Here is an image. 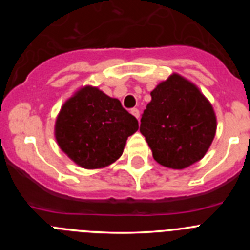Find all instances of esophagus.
<instances>
[{
  "instance_id": "obj_1",
  "label": "esophagus",
  "mask_w": 250,
  "mask_h": 250,
  "mask_svg": "<svg viewBox=\"0 0 250 250\" xmlns=\"http://www.w3.org/2000/svg\"><path fill=\"white\" fill-rule=\"evenodd\" d=\"M130 112H131V114L134 115L136 119H138V120L140 119V112H139L138 109H131V111H130Z\"/></svg>"
}]
</instances>
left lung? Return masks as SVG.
I'll return each instance as SVG.
<instances>
[{"label": "left lung", "mask_w": 250, "mask_h": 250, "mask_svg": "<svg viewBox=\"0 0 250 250\" xmlns=\"http://www.w3.org/2000/svg\"><path fill=\"white\" fill-rule=\"evenodd\" d=\"M140 132L163 167L184 169L204 158L216 131L213 106L200 90L178 74L150 92Z\"/></svg>", "instance_id": "8db88e82"}]
</instances>
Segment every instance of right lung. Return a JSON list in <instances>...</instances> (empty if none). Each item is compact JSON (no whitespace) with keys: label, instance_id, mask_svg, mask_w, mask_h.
Wrapping results in <instances>:
<instances>
[{"label":"right lung","instance_id":"obj_1","mask_svg":"<svg viewBox=\"0 0 250 250\" xmlns=\"http://www.w3.org/2000/svg\"><path fill=\"white\" fill-rule=\"evenodd\" d=\"M139 123L118 99L85 86L62 105L55 124L60 149L79 167L100 169L118 160Z\"/></svg>","mask_w":250,"mask_h":250}]
</instances>
